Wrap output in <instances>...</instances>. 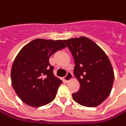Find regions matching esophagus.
Returning a JSON list of instances; mask_svg holds the SVG:
<instances>
[{"label": "esophagus", "mask_w": 126, "mask_h": 126, "mask_svg": "<svg viewBox=\"0 0 126 126\" xmlns=\"http://www.w3.org/2000/svg\"><path fill=\"white\" fill-rule=\"evenodd\" d=\"M72 79V74L70 72H67L66 73V75L64 77V79L66 81H69V80Z\"/></svg>", "instance_id": "obj_1"}]
</instances>
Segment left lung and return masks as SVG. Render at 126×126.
<instances>
[{
    "mask_svg": "<svg viewBox=\"0 0 126 126\" xmlns=\"http://www.w3.org/2000/svg\"><path fill=\"white\" fill-rule=\"evenodd\" d=\"M64 42L72 54L74 74L80 84L79 91L72 94L73 99L84 106H97L112 89L114 72L110 60L101 47L86 37Z\"/></svg>",
    "mask_w": 126,
    "mask_h": 126,
    "instance_id": "1",
    "label": "left lung"
}]
</instances>
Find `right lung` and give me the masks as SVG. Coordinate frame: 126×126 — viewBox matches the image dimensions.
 Returning <instances> with one entry per match:
<instances>
[{"mask_svg":"<svg viewBox=\"0 0 126 126\" xmlns=\"http://www.w3.org/2000/svg\"><path fill=\"white\" fill-rule=\"evenodd\" d=\"M66 47L63 40L36 39L17 54L11 69V82L25 104L40 107L54 99L62 81L54 75L49 59Z\"/></svg>","mask_w":126,"mask_h":126,"instance_id":"obj_1","label":"right lung"}]
</instances>
